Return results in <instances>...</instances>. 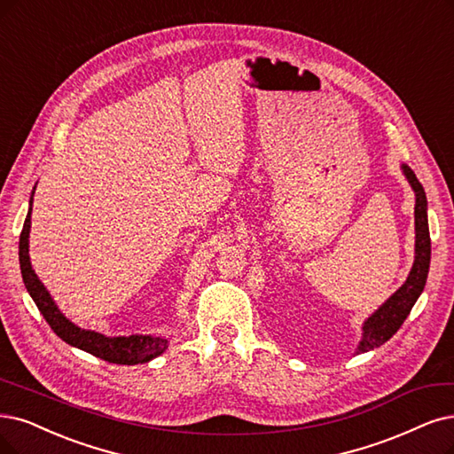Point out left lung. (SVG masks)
Masks as SVG:
<instances>
[{
  "instance_id": "obj_1",
  "label": "left lung",
  "mask_w": 454,
  "mask_h": 454,
  "mask_svg": "<svg viewBox=\"0 0 454 454\" xmlns=\"http://www.w3.org/2000/svg\"><path fill=\"white\" fill-rule=\"evenodd\" d=\"M402 174L415 192V260L406 282L371 314L363 324V337L356 354H364L387 342L404 324L415 301L423 294L430 270V231H428V201L423 184L419 183L408 164H402Z\"/></svg>"
}]
</instances>
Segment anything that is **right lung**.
Returning a JSON list of instances; mask_svg holds the SVG:
<instances>
[{
    "label": "right lung",
    "mask_w": 454,
    "mask_h": 454,
    "mask_svg": "<svg viewBox=\"0 0 454 454\" xmlns=\"http://www.w3.org/2000/svg\"><path fill=\"white\" fill-rule=\"evenodd\" d=\"M35 192V189H33ZM33 192L29 198V209L24 221V228L20 233V245H19V258H20V271L26 284V290L35 301L37 309L41 310L43 317L52 327L58 337L71 344L78 349L88 351V354L105 359L115 364H138L147 363L151 359L164 354L168 348L166 337H153V334H130V337H106L97 331L82 329L73 324L69 317L58 309L56 301L44 288V284L39 280L31 267L29 260V230H31V207H33Z\"/></svg>",
    "instance_id": "obj_1"
}]
</instances>
